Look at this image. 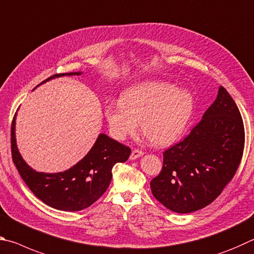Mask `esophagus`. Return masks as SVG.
<instances>
[{
  "mask_svg": "<svg viewBox=\"0 0 254 254\" xmlns=\"http://www.w3.org/2000/svg\"><path fill=\"white\" fill-rule=\"evenodd\" d=\"M143 155H144L143 150L135 148V149H132V152H131V154H130V159H131V161H134V159L139 158L140 156H143Z\"/></svg>",
  "mask_w": 254,
  "mask_h": 254,
  "instance_id": "1",
  "label": "esophagus"
}]
</instances>
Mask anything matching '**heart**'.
Instances as JSON below:
<instances>
[{
  "label": "heart",
  "mask_w": 254,
  "mask_h": 254,
  "mask_svg": "<svg viewBox=\"0 0 254 254\" xmlns=\"http://www.w3.org/2000/svg\"><path fill=\"white\" fill-rule=\"evenodd\" d=\"M194 111V98L174 83L152 80L137 83L122 100L108 102L105 117L111 136L123 140L134 135L138 123L154 144L167 146L179 140Z\"/></svg>",
  "instance_id": "heart-1"
}]
</instances>
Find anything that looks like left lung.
Segmentation results:
<instances>
[{"instance_id":"8db88e82","label":"left lung","mask_w":254,"mask_h":254,"mask_svg":"<svg viewBox=\"0 0 254 254\" xmlns=\"http://www.w3.org/2000/svg\"><path fill=\"white\" fill-rule=\"evenodd\" d=\"M241 114L223 87L190 135L163 154L152 193L168 210L190 213L207 206L232 180L241 162Z\"/></svg>"}]
</instances>
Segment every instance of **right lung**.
Instances as JSON below:
<instances>
[{
    "label": "right lung",
    "instance_id": "add662e5",
    "mask_svg": "<svg viewBox=\"0 0 254 254\" xmlns=\"http://www.w3.org/2000/svg\"><path fill=\"white\" fill-rule=\"evenodd\" d=\"M81 73L79 71L55 74L43 82L64 75H80ZM15 117L16 114L11 127L13 163L22 180L35 196L56 210L74 212L90 206L108 189L115 164L126 162L130 155L129 147L105 134H100L86 156L69 170L59 173L37 172L25 163L17 149Z\"/></svg>",
    "mask_w": 254,
    "mask_h": 254
}]
</instances>
